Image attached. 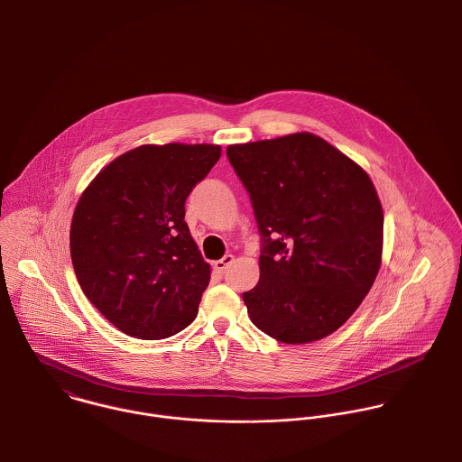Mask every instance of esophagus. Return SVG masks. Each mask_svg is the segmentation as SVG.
I'll list each match as a JSON object with an SVG mask.
<instances>
[{
    "label": "esophagus",
    "instance_id": "obj_1",
    "mask_svg": "<svg viewBox=\"0 0 462 462\" xmlns=\"http://www.w3.org/2000/svg\"><path fill=\"white\" fill-rule=\"evenodd\" d=\"M233 260H235V256H233V254H226L222 260L213 262V268H215L217 272H224V270L227 268V264L233 263Z\"/></svg>",
    "mask_w": 462,
    "mask_h": 462
}]
</instances>
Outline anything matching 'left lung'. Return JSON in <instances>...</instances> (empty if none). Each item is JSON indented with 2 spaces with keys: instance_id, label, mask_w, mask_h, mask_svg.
I'll list each match as a JSON object with an SVG mask.
<instances>
[{
  "instance_id": "left-lung-1",
  "label": "left lung",
  "mask_w": 462,
  "mask_h": 462,
  "mask_svg": "<svg viewBox=\"0 0 462 462\" xmlns=\"http://www.w3.org/2000/svg\"><path fill=\"white\" fill-rule=\"evenodd\" d=\"M263 236L260 282L244 293L253 324L302 345L339 329L383 263L384 213L366 171L319 134L227 145Z\"/></svg>"
}]
</instances>
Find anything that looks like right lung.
<instances>
[{
	"instance_id": "right-lung-1",
	"label": "right lung",
	"mask_w": 462,
	"mask_h": 462,
	"mask_svg": "<svg viewBox=\"0 0 462 462\" xmlns=\"http://www.w3.org/2000/svg\"><path fill=\"white\" fill-rule=\"evenodd\" d=\"M215 143H145L88 183L70 222V260L87 299L119 330L163 339L198 317L211 268L185 200L218 162Z\"/></svg>"
}]
</instances>
